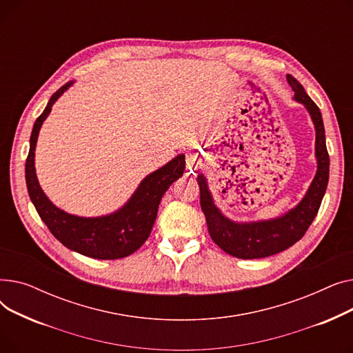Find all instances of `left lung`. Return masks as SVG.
Instances as JSON below:
<instances>
[{"instance_id":"left-lung-1","label":"left lung","mask_w":353,"mask_h":353,"mask_svg":"<svg viewBox=\"0 0 353 353\" xmlns=\"http://www.w3.org/2000/svg\"><path fill=\"white\" fill-rule=\"evenodd\" d=\"M288 83L294 91V99L302 103L313 120L316 130L318 172L310 188L298 206L285 216L257 223L239 225L230 221L213 205L206 179L197 177L200 189V206L206 216L208 229L213 242L226 253L239 259H261L283 252L305 236L316 217L329 180V154L325 141V127L319 107L306 94L303 85L288 74Z\"/></svg>"}]
</instances>
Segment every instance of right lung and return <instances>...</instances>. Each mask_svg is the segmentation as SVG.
Returning a JSON list of instances; mask_svg holds the SVG:
<instances>
[{"label":"right lung","instance_id":"right-lung-1","mask_svg":"<svg viewBox=\"0 0 353 353\" xmlns=\"http://www.w3.org/2000/svg\"><path fill=\"white\" fill-rule=\"evenodd\" d=\"M71 85L64 84L51 96L41 116L35 120L31 139L30 152L26 161V181L30 199L41 220L47 225L54 237L77 253L92 259H121L134 253L150 236L160 200L165 190L172 186L184 173V156L180 154L163 165L150 176H147L133 197L119 212L104 216L85 219L68 214L55 208L41 190L34 169V150L40 127L54 101Z\"/></svg>","mask_w":353,"mask_h":353}]
</instances>
